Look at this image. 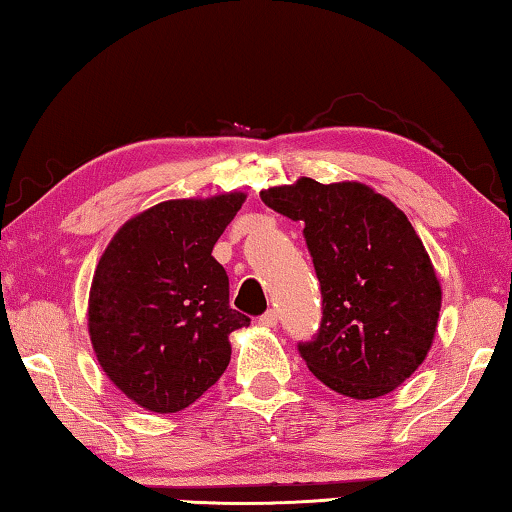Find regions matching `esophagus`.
<instances>
[{
	"label": "esophagus",
	"mask_w": 512,
	"mask_h": 512,
	"mask_svg": "<svg viewBox=\"0 0 512 512\" xmlns=\"http://www.w3.org/2000/svg\"><path fill=\"white\" fill-rule=\"evenodd\" d=\"M259 323L266 328H275L278 326V312L275 310H266L262 316H259Z\"/></svg>",
	"instance_id": "esophagus-1"
}]
</instances>
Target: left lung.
<instances>
[{
    "label": "left lung",
    "instance_id": "left-lung-1",
    "mask_svg": "<svg viewBox=\"0 0 512 512\" xmlns=\"http://www.w3.org/2000/svg\"><path fill=\"white\" fill-rule=\"evenodd\" d=\"M259 198L305 225L323 316L300 358L335 392L378 399L431 351L442 289L424 243L394 202L358 182L303 177Z\"/></svg>",
    "mask_w": 512,
    "mask_h": 512
}]
</instances>
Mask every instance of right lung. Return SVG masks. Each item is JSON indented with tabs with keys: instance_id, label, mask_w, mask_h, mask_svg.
<instances>
[{
	"instance_id": "right-lung-1",
	"label": "right lung",
	"mask_w": 512,
	"mask_h": 512,
	"mask_svg": "<svg viewBox=\"0 0 512 512\" xmlns=\"http://www.w3.org/2000/svg\"><path fill=\"white\" fill-rule=\"evenodd\" d=\"M243 193L168 200L127 221L104 250L88 296L97 362L120 392L168 415L212 387L230 364L227 335L250 319L230 307L214 243Z\"/></svg>"
}]
</instances>
